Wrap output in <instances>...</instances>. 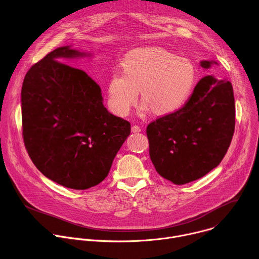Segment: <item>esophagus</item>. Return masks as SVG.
Segmentation results:
<instances>
[{"label":"esophagus","mask_w":259,"mask_h":259,"mask_svg":"<svg viewBox=\"0 0 259 259\" xmlns=\"http://www.w3.org/2000/svg\"><path fill=\"white\" fill-rule=\"evenodd\" d=\"M132 132L133 133H140L141 132V127L139 125H133L132 126Z\"/></svg>","instance_id":"1"}]
</instances>
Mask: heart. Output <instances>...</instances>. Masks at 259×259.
Returning a JSON list of instances; mask_svg holds the SVG:
<instances>
[{
    "label": "heart",
    "instance_id": "heart-1",
    "mask_svg": "<svg viewBox=\"0 0 259 259\" xmlns=\"http://www.w3.org/2000/svg\"><path fill=\"white\" fill-rule=\"evenodd\" d=\"M122 73L111 74L108 104L118 114H127L140 90L146 109L159 115L171 114L185 106L196 79L193 63L162 48L134 50L121 62Z\"/></svg>",
    "mask_w": 259,
    "mask_h": 259
}]
</instances>
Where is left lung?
I'll return each mask as SVG.
<instances>
[{
	"label": "left lung",
	"instance_id": "1",
	"mask_svg": "<svg viewBox=\"0 0 259 259\" xmlns=\"http://www.w3.org/2000/svg\"><path fill=\"white\" fill-rule=\"evenodd\" d=\"M212 62L202 61L208 68ZM235 99L229 80L203 77L179 111L150 122L146 133L156 171L175 185L196 181L217 167L235 132Z\"/></svg>",
	"mask_w": 259,
	"mask_h": 259
}]
</instances>
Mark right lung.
I'll return each mask as SVG.
<instances>
[{"label": "right lung", "mask_w": 259, "mask_h": 259, "mask_svg": "<svg viewBox=\"0 0 259 259\" xmlns=\"http://www.w3.org/2000/svg\"><path fill=\"white\" fill-rule=\"evenodd\" d=\"M82 54L68 46L50 52L25 74L22 136L29 157L48 179L74 190L99 185L130 136L131 123L109 113L100 85L59 60Z\"/></svg>", "instance_id": "obj_1"}]
</instances>
